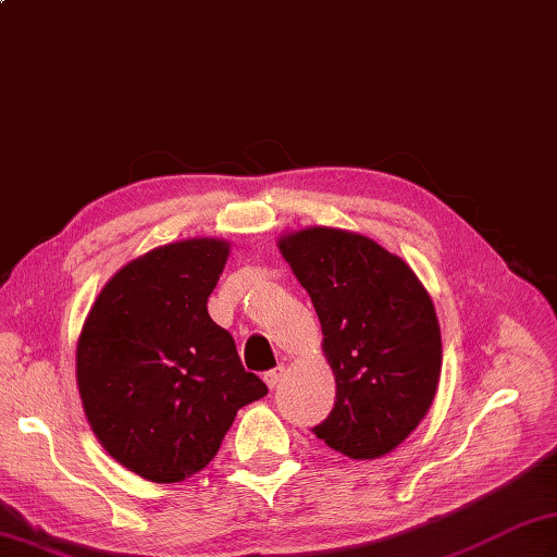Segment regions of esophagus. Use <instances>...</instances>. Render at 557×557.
Here are the masks:
<instances>
[{"label": "esophagus", "instance_id": "esophagus-1", "mask_svg": "<svg viewBox=\"0 0 557 557\" xmlns=\"http://www.w3.org/2000/svg\"><path fill=\"white\" fill-rule=\"evenodd\" d=\"M282 381H285V366H277V369H272L265 373V383L270 389H275Z\"/></svg>", "mask_w": 557, "mask_h": 557}]
</instances>
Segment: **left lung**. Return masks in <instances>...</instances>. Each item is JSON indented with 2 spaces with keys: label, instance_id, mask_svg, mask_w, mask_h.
I'll return each instance as SVG.
<instances>
[{
  "label": "left lung",
  "instance_id": "8db88e82",
  "mask_svg": "<svg viewBox=\"0 0 557 557\" xmlns=\"http://www.w3.org/2000/svg\"><path fill=\"white\" fill-rule=\"evenodd\" d=\"M280 253L309 292L337 395L313 433L351 459L393 453L429 413L441 381V325L405 260L357 232L306 227Z\"/></svg>",
  "mask_w": 557,
  "mask_h": 557
}]
</instances>
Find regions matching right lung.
<instances>
[{
	"instance_id": "add662e5",
	"label": "right lung",
	"mask_w": 557,
	"mask_h": 557,
	"mask_svg": "<svg viewBox=\"0 0 557 557\" xmlns=\"http://www.w3.org/2000/svg\"><path fill=\"white\" fill-rule=\"evenodd\" d=\"M227 256L210 236L152 248L114 272L83 323V411L108 455L148 481L208 467L236 411L268 395L208 313Z\"/></svg>"
}]
</instances>
